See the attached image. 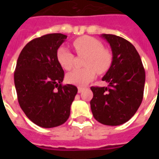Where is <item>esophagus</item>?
I'll return each instance as SVG.
<instances>
[{
  "label": "esophagus",
  "instance_id": "obj_1",
  "mask_svg": "<svg viewBox=\"0 0 159 159\" xmlns=\"http://www.w3.org/2000/svg\"><path fill=\"white\" fill-rule=\"evenodd\" d=\"M77 89H78V93H82V92H83V90L84 89V88H83V87H78V88H77Z\"/></svg>",
  "mask_w": 159,
  "mask_h": 159
}]
</instances>
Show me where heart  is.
Segmentation results:
<instances>
[{
  "label": "heart",
  "mask_w": 159,
  "mask_h": 159,
  "mask_svg": "<svg viewBox=\"0 0 159 159\" xmlns=\"http://www.w3.org/2000/svg\"><path fill=\"white\" fill-rule=\"evenodd\" d=\"M72 45L78 55H86L83 65L85 67L73 70L66 75V81L74 85H85L95 77L96 71L103 74L110 69L112 54L104 48L102 42L92 36H80L73 41ZM57 59L63 69L70 70L74 66L75 56L66 47L57 50Z\"/></svg>",
  "instance_id": "b5f03b06"
}]
</instances>
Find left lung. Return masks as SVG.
Wrapping results in <instances>:
<instances>
[{
    "label": "left lung",
    "instance_id": "8db88e82",
    "mask_svg": "<svg viewBox=\"0 0 159 159\" xmlns=\"http://www.w3.org/2000/svg\"><path fill=\"white\" fill-rule=\"evenodd\" d=\"M112 51V63L102 80L107 87H91L93 117L105 125L117 126L133 117L143 100L146 74L139 53L123 37L103 34Z\"/></svg>",
    "mask_w": 159,
    "mask_h": 159
}]
</instances>
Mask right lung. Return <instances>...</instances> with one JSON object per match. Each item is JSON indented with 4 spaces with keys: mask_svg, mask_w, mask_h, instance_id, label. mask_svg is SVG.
<instances>
[{
    "mask_svg": "<svg viewBox=\"0 0 159 159\" xmlns=\"http://www.w3.org/2000/svg\"><path fill=\"white\" fill-rule=\"evenodd\" d=\"M66 37L53 33L33 39L22 49L16 65L19 106L30 121L42 128L66 123L77 93L76 86L62 85L65 73L56 56Z\"/></svg>",
    "mask_w": 159,
    "mask_h": 159,
    "instance_id": "obj_1",
    "label": "right lung"
}]
</instances>
